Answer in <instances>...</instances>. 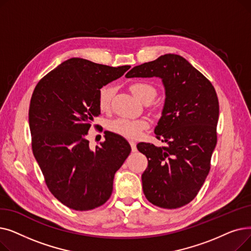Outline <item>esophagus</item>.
<instances>
[{"mask_svg": "<svg viewBox=\"0 0 251 251\" xmlns=\"http://www.w3.org/2000/svg\"><path fill=\"white\" fill-rule=\"evenodd\" d=\"M130 146H131V150H132V151H137V148H136V143L133 142V141H130Z\"/></svg>", "mask_w": 251, "mask_h": 251, "instance_id": "34e87169", "label": "esophagus"}]
</instances>
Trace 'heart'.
Listing matches in <instances>:
<instances>
[{
	"mask_svg": "<svg viewBox=\"0 0 251 251\" xmlns=\"http://www.w3.org/2000/svg\"><path fill=\"white\" fill-rule=\"evenodd\" d=\"M131 91L140 100H152L156 95V89L149 82L137 81L130 85ZM114 94V87L110 84L102 86L99 90L98 104L101 111H108L111 104L112 97ZM149 122L147 119H128V118H116L111 120L108 124V128L111 132L120 135L127 139H136L140 136L142 130L148 128Z\"/></svg>",
	"mask_w": 251,
	"mask_h": 251,
	"instance_id": "heart-1",
	"label": "heart"
}]
</instances>
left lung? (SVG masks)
I'll return each instance as SVG.
<instances>
[{
    "label": "left lung",
    "mask_w": 251,
    "mask_h": 251,
    "mask_svg": "<svg viewBox=\"0 0 251 251\" xmlns=\"http://www.w3.org/2000/svg\"><path fill=\"white\" fill-rule=\"evenodd\" d=\"M160 77L166 89L155 137L156 148L140 142L137 150L149 161L142 189L148 201L163 208H178L194 200L210 170L217 144L219 100L208 79L183 57L174 54L135 66L131 77Z\"/></svg>",
    "instance_id": "left-lung-1"
}]
</instances>
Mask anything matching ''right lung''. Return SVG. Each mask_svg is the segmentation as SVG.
Segmentation results:
<instances>
[{
    "label": "right lung",
    "instance_id": "1",
    "mask_svg": "<svg viewBox=\"0 0 251 251\" xmlns=\"http://www.w3.org/2000/svg\"><path fill=\"white\" fill-rule=\"evenodd\" d=\"M129 68L72 58L44 76L33 90L28 112L32 152L49 190L69 208L89 210L107 201L114 175L131 151L122 136L111 132L95 151L86 139L100 114L99 90Z\"/></svg>",
    "mask_w": 251,
    "mask_h": 251
}]
</instances>
